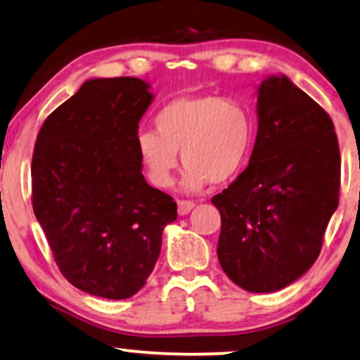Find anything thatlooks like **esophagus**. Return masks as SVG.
<instances>
[{
    "instance_id": "esophagus-1",
    "label": "esophagus",
    "mask_w": 360,
    "mask_h": 360,
    "mask_svg": "<svg viewBox=\"0 0 360 360\" xmlns=\"http://www.w3.org/2000/svg\"><path fill=\"white\" fill-rule=\"evenodd\" d=\"M193 200H177V212L179 215H188L194 209Z\"/></svg>"
}]
</instances>
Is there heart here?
<instances>
[{
  "instance_id": "heart-1",
  "label": "heart",
  "mask_w": 360,
  "mask_h": 360,
  "mask_svg": "<svg viewBox=\"0 0 360 360\" xmlns=\"http://www.w3.org/2000/svg\"><path fill=\"white\" fill-rule=\"evenodd\" d=\"M155 124L156 131L141 130L135 138L148 177L160 188H169L181 151L183 186L191 193L233 179L245 167L255 138L250 110L219 95L171 100L156 113Z\"/></svg>"
}]
</instances>
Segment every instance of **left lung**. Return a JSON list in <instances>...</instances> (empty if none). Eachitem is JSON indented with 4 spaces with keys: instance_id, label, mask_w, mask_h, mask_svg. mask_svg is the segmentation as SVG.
<instances>
[{
    "instance_id": "1",
    "label": "left lung",
    "mask_w": 360,
    "mask_h": 360,
    "mask_svg": "<svg viewBox=\"0 0 360 360\" xmlns=\"http://www.w3.org/2000/svg\"><path fill=\"white\" fill-rule=\"evenodd\" d=\"M257 117L248 166L212 204L225 275L252 293H271L318 258L339 204L341 155L333 120L283 74L262 80Z\"/></svg>"
}]
</instances>
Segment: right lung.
<instances>
[{
    "label": "right lung",
    "instance_id": "add662e5",
    "mask_svg": "<svg viewBox=\"0 0 360 360\" xmlns=\"http://www.w3.org/2000/svg\"><path fill=\"white\" fill-rule=\"evenodd\" d=\"M155 95L136 77L90 79L42 124L32 155V209L62 275L108 300L138 293L177 217L143 176L135 138Z\"/></svg>",
    "mask_w": 360,
    "mask_h": 360
}]
</instances>
